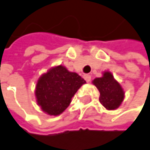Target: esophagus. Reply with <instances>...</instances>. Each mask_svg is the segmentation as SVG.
Masks as SVG:
<instances>
[{"label": "esophagus", "instance_id": "34e87169", "mask_svg": "<svg viewBox=\"0 0 150 150\" xmlns=\"http://www.w3.org/2000/svg\"><path fill=\"white\" fill-rule=\"evenodd\" d=\"M83 78L85 79V81H86L87 82H89V81H91V76L89 75H83Z\"/></svg>", "mask_w": 150, "mask_h": 150}]
</instances>
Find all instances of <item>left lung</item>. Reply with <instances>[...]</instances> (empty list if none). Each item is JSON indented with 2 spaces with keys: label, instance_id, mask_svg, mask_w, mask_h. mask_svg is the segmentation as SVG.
Returning a JSON list of instances; mask_svg holds the SVG:
<instances>
[{
  "label": "left lung",
  "instance_id": "1",
  "mask_svg": "<svg viewBox=\"0 0 150 150\" xmlns=\"http://www.w3.org/2000/svg\"><path fill=\"white\" fill-rule=\"evenodd\" d=\"M93 84L100 92V103L107 109H115L122 103L124 91L110 72H104L103 77L96 78Z\"/></svg>",
  "mask_w": 150,
  "mask_h": 150
}]
</instances>
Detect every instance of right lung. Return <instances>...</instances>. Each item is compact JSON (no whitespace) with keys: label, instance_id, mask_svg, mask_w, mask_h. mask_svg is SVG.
I'll return each instance as SVG.
<instances>
[{"label":"right lung","instance_id":"add662e5","mask_svg":"<svg viewBox=\"0 0 150 150\" xmlns=\"http://www.w3.org/2000/svg\"><path fill=\"white\" fill-rule=\"evenodd\" d=\"M84 83L83 78L69 72L62 65L52 68L36 83L37 103L47 115H58L69 107L72 97Z\"/></svg>","mask_w":150,"mask_h":150}]
</instances>
